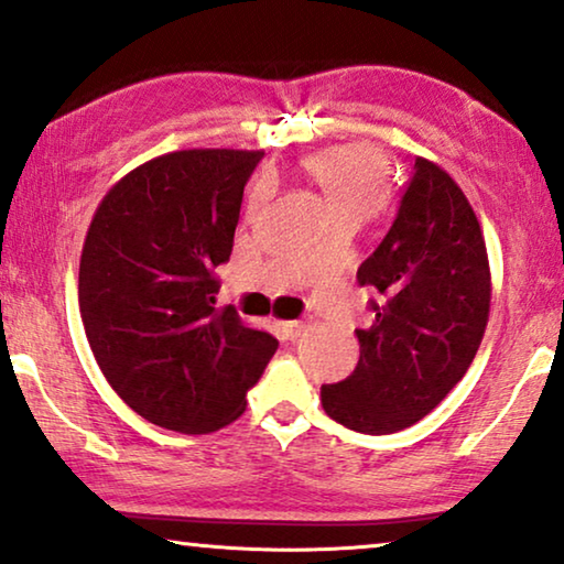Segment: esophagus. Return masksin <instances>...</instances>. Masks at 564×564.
I'll list each match as a JSON object with an SVG mask.
<instances>
[{
	"label": "esophagus",
	"mask_w": 564,
	"mask_h": 564,
	"mask_svg": "<svg viewBox=\"0 0 564 564\" xmlns=\"http://www.w3.org/2000/svg\"><path fill=\"white\" fill-rule=\"evenodd\" d=\"M279 329L285 339H296L306 332V322H281Z\"/></svg>",
	"instance_id": "34e87169"
}]
</instances>
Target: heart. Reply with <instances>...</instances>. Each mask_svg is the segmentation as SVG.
<instances>
[{
  "mask_svg": "<svg viewBox=\"0 0 564 564\" xmlns=\"http://www.w3.org/2000/svg\"><path fill=\"white\" fill-rule=\"evenodd\" d=\"M304 169L322 188L335 221L368 219L391 194L386 155L365 142L324 148L306 158Z\"/></svg>",
  "mask_w": 564,
  "mask_h": 564,
  "instance_id": "1",
  "label": "heart"
}]
</instances>
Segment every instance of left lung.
<instances>
[{"label": "left lung", "mask_w": 564, "mask_h": 564, "mask_svg": "<svg viewBox=\"0 0 564 564\" xmlns=\"http://www.w3.org/2000/svg\"><path fill=\"white\" fill-rule=\"evenodd\" d=\"M376 291L368 329H355L352 376L322 386L327 416L362 434L424 419L478 352L490 308V271L478 217L440 165L416 158L391 229L358 268Z\"/></svg>", "instance_id": "obj_1"}]
</instances>
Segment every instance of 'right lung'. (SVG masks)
Listing matches in <instances>:
<instances>
[{
    "instance_id": "1",
    "label": "right lung",
    "mask_w": 564,
    "mask_h": 564,
    "mask_svg": "<svg viewBox=\"0 0 564 564\" xmlns=\"http://www.w3.org/2000/svg\"><path fill=\"white\" fill-rule=\"evenodd\" d=\"M263 150H178L142 163L94 214L78 268L91 352L150 424L206 434L235 422L275 337L214 308L242 192Z\"/></svg>"
}]
</instances>
